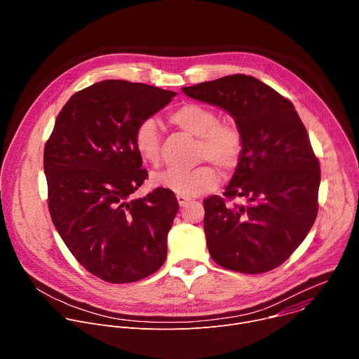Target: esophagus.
<instances>
[{
  "mask_svg": "<svg viewBox=\"0 0 359 359\" xmlns=\"http://www.w3.org/2000/svg\"><path fill=\"white\" fill-rule=\"evenodd\" d=\"M177 201H179V206H180V208H184L186 204L190 201V198H187V197H184V196H177Z\"/></svg>",
  "mask_w": 359,
  "mask_h": 359,
  "instance_id": "34e87169",
  "label": "esophagus"
}]
</instances>
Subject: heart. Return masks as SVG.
<instances>
[{
  "label": "heart",
  "instance_id": "b5f03b06",
  "mask_svg": "<svg viewBox=\"0 0 359 359\" xmlns=\"http://www.w3.org/2000/svg\"><path fill=\"white\" fill-rule=\"evenodd\" d=\"M169 119L182 130L198 137L200 159L210 161L223 172H231L243 153V135L230 122H220L216 111L200 104H184L170 112ZM133 144L139 158L155 165L161 158V130L153 118L140 121L133 133ZM151 183L170 190L177 196L196 197L215 189L219 183L217 172L208 165L190 170L166 169L151 175Z\"/></svg>",
  "mask_w": 359,
  "mask_h": 359
}]
</instances>
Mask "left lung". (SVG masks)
Segmentation results:
<instances>
[{"label": "left lung", "instance_id": "obj_1", "mask_svg": "<svg viewBox=\"0 0 359 359\" xmlns=\"http://www.w3.org/2000/svg\"><path fill=\"white\" fill-rule=\"evenodd\" d=\"M224 109L243 135V153L224 197L204 198V233L222 267L260 274L283 264L311 230L318 212L320 163L294 105L269 85L230 75L183 88Z\"/></svg>", "mask_w": 359, "mask_h": 359}]
</instances>
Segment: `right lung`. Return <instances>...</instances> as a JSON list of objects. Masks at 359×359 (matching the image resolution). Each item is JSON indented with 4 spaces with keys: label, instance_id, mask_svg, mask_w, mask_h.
<instances>
[{
    "label": "right lung",
    "instance_id": "1",
    "mask_svg": "<svg viewBox=\"0 0 359 359\" xmlns=\"http://www.w3.org/2000/svg\"><path fill=\"white\" fill-rule=\"evenodd\" d=\"M173 96L119 79L93 83L69 97L45 144L50 219L79 264L104 281H139L166 260L179 203L163 187L132 197L147 177L133 133Z\"/></svg>",
    "mask_w": 359,
    "mask_h": 359
}]
</instances>
